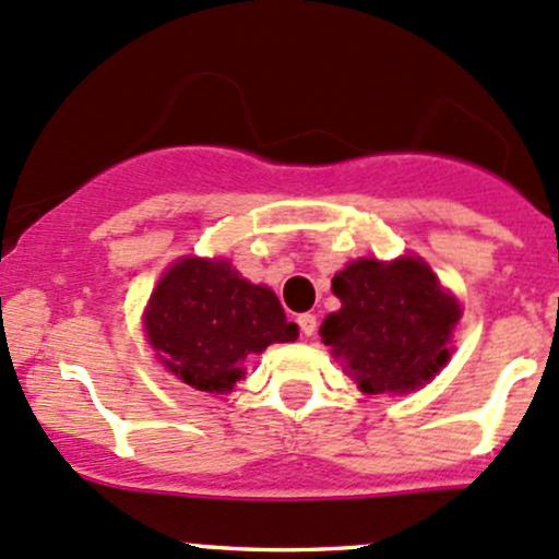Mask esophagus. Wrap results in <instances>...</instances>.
Segmentation results:
<instances>
[{
  "label": "esophagus",
  "instance_id": "34e87169",
  "mask_svg": "<svg viewBox=\"0 0 559 559\" xmlns=\"http://www.w3.org/2000/svg\"><path fill=\"white\" fill-rule=\"evenodd\" d=\"M297 324H300L302 335L311 337L313 332H316V326H319V321H316L313 313H302V316H297Z\"/></svg>",
  "mask_w": 559,
  "mask_h": 559
}]
</instances>
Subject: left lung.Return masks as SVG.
<instances>
[{
	"label": "left lung",
	"mask_w": 559,
	"mask_h": 559,
	"mask_svg": "<svg viewBox=\"0 0 559 559\" xmlns=\"http://www.w3.org/2000/svg\"><path fill=\"white\" fill-rule=\"evenodd\" d=\"M341 311L321 321V341L365 394L414 392L452 357L460 302L419 257L357 259L332 278Z\"/></svg>",
	"instance_id": "left-lung-1"
}]
</instances>
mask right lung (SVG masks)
<instances>
[{
	"instance_id": "1",
	"label": "right lung",
	"mask_w": 559,
	"mask_h": 559,
	"mask_svg": "<svg viewBox=\"0 0 559 559\" xmlns=\"http://www.w3.org/2000/svg\"><path fill=\"white\" fill-rule=\"evenodd\" d=\"M156 359L191 389L233 392L246 362L270 343L297 341L267 286L246 281L227 259L183 257L156 284L143 313Z\"/></svg>"
}]
</instances>
